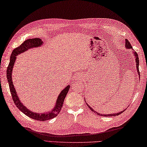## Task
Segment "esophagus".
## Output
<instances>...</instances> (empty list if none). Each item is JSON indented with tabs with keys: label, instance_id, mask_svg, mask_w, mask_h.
Here are the masks:
<instances>
[{
	"label": "esophagus",
	"instance_id": "obj_1",
	"mask_svg": "<svg viewBox=\"0 0 147 147\" xmlns=\"http://www.w3.org/2000/svg\"><path fill=\"white\" fill-rule=\"evenodd\" d=\"M76 78H77V79H79V76H78V77H76Z\"/></svg>",
	"mask_w": 147,
	"mask_h": 147
}]
</instances>
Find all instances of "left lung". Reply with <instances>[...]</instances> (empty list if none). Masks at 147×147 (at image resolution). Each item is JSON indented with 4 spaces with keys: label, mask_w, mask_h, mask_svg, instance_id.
Instances as JSON below:
<instances>
[{
    "label": "left lung",
    "mask_w": 147,
    "mask_h": 147,
    "mask_svg": "<svg viewBox=\"0 0 147 147\" xmlns=\"http://www.w3.org/2000/svg\"><path fill=\"white\" fill-rule=\"evenodd\" d=\"M125 45H126V48H128V49H132V46L131 45V44H130V43L129 42V41L127 40V39H126V44H125ZM134 55H135V57H136V67H137V69H138V73H139V76H140V74H139V57H138V54H137V53L136 52H134ZM86 103V105H88V107L90 108V109L93 112H94V113H96L92 107H90L89 105H88V104H87V103ZM124 111H121V112H120V113H116V114H108V115H103V116L104 117H111V116H117V115H119L120 114H121L122 113H123ZM98 115H100L99 113H98Z\"/></svg>",
    "instance_id": "obj_1"
}]
</instances>
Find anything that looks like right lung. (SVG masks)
Listing matches in <instances>:
<instances>
[{
	"label": "right lung",
	"mask_w": 147,
	"mask_h": 147,
	"mask_svg": "<svg viewBox=\"0 0 147 147\" xmlns=\"http://www.w3.org/2000/svg\"><path fill=\"white\" fill-rule=\"evenodd\" d=\"M43 42L40 38H33V39H28L25 41L20 46L16 47V49L13 50V52L11 53L10 60H9V63L7 68L6 70V76L7 79H8L9 86V90H10V92L11 96H12V99L14 102L17 107L22 111L24 114L26 115V116L29 117L31 119L34 120H36V121H47V120H50L51 119H53L55 117H57L58 115L59 114V113L61 112V110L63 105L64 98H66V96L68 93V90L69 89V85L67 86L66 88H64L63 90H62V92L60 94L59 97L57 98V102H56V106L52 110V111L50 113H32V111L26 109V107L21 103L19 99L18 98V95H17L16 91L15 90V88L13 86V84L11 80V71H12V68L13 67L14 63H15V61L16 59L17 56L19 54L21 53L24 51H26V50L29 49L31 47H36L42 45Z\"/></svg>",
	"instance_id": "right-lung-1"
}]
</instances>
